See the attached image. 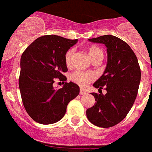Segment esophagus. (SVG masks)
Masks as SVG:
<instances>
[{
    "instance_id": "1",
    "label": "esophagus",
    "mask_w": 152,
    "mask_h": 152,
    "mask_svg": "<svg viewBox=\"0 0 152 152\" xmlns=\"http://www.w3.org/2000/svg\"><path fill=\"white\" fill-rule=\"evenodd\" d=\"M86 94H87V91H86V90H84V88H80V95H85Z\"/></svg>"
}]
</instances>
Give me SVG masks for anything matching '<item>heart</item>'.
Masks as SVG:
<instances>
[{"label": "heart", "mask_w": 152, "mask_h": 152, "mask_svg": "<svg viewBox=\"0 0 152 152\" xmlns=\"http://www.w3.org/2000/svg\"><path fill=\"white\" fill-rule=\"evenodd\" d=\"M75 49H70L66 52L64 55V61L67 66H71L72 63V59L75 54ZM88 53L94 61L96 59H102L103 58V52L101 49H100L97 46H91L88 49ZM71 79L72 81H74L76 84L85 87L88 85L89 83L95 79V75L91 72H82V71H76L73 72L71 75Z\"/></svg>", "instance_id": "b5f03b06"}]
</instances>
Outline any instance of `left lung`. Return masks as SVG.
<instances>
[{
  "label": "left lung",
  "instance_id": "obj_1",
  "mask_svg": "<svg viewBox=\"0 0 152 152\" xmlns=\"http://www.w3.org/2000/svg\"><path fill=\"white\" fill-rule=\"evenodd\" d=\"M89 41L104 44L108 59L104 73L94 84L100 94L91 93L96 103L86 114L92 124L109 128L120 123L131 110L138 94L141 69L132 49L116 36L105 35ZM103 88L106 95L102 94Z\"/></svg>",
  "mask_w": 152,
  "mask_h": 152
}]
</instances>
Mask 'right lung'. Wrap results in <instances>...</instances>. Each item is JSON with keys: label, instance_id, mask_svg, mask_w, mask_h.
Listing matches in <instances>:
<instances>
[{"label": "right lung", "instance_id": "obj_1", "mask_svg": "<svg viewBox=\"0 0 152 152\" xmlns=\"http://www.w3.org/2000/svg\"><path fill=\"white\" fill-rule=\"evenodd\" d=\"M77 39H68L56 35L36 39L25 49L20 59L19 88L24 108L34 121L52 124L64 116L68 103L79 94L77 84L67 80L64 55ZM57 78L64 83L56 90Z\"/></svg>", "mask_w": 152, "mask_h": 152}]
</instances>
